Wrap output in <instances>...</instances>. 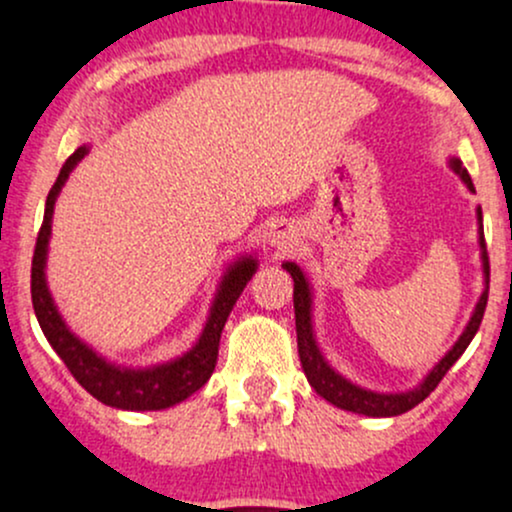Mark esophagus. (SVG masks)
<instances>
[{
    "label": "esophagus",
    "mask_w": 512,
    "mask_h": 512,
    "mask_svg": "<svg viewBox=\"0 0 512 512\" xmlns=\"http://www.w3.org/2000/svg\"><path fill=\"white\" fill-rule=\"evenodd\" d=\"M268 244H271L276 251H283L285 254V251H290L298 246V234H295V229L290 227V224L278 222V224H273L271 232H268Z\"/></svg>",
    "instance_id": "esophagus-1"
}]
</instances>
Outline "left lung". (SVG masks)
I'll return each mask as SVG.
<instances>
[{"label": "left lung", "instance_id": "1", "mask_svg": "<svg viewBox=\"0 0 512 512\" xmlns=\"http://www.w3.org/2000/svg\"><path fill=\"white\" fill-rule=\"evenodd\" d=\"M449 168L454 170L456 175L461 178V183L466 185L471 192L474 190V183H471L469 170L461 166L459 158H449ZM476 219H478V246H481V268H483V293L478 298L474 312H471L469 322H466L464 332L461 337L456 339L452 349L439 359V364H434V368L417 383L415 388L410 390H400V393H378V390H368L351 383L349 378H344L342 373L334 371L329 366V361L324 359V354L320 351V344H317L315 337V327H312V285L307 280L305 271L293 261H283L285 271L293 276V302H295V332H298V354H300V364L302 371H305L307 381L310 386L317 390V395H322L327 403L337 405V408L356 412V415H366V417H395L403 415L415 408L417 403L427 398L437 383L442 381L444 373L449 371L456 364L461 354L466 351V346L471 344V339L476 337L478 327H481L483 312H486V300H488V254H486V241H483V217H481V207L476 210Z\"/></svg>", "mask_w": 512, "mask_h": 512}]
</instances>
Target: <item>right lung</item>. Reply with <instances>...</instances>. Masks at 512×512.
Listing matches in <instances>:
<instances>
[{
  "label": "right lung",
  "instance_id": "right-lung-1",
  "mask_svg": "<svg viewBox=\"0 0 512 512\" xmlns=\"http://www.w3.org/2000/svg\"><path fill=\"white\" fill-rule=\"evenodd\" d=\"M90 153V146H80L68 161L60 168L56 185L48 192L46 212H43L41 232L36 239L34 263H31V300H34L36 320L46 334L48 344L63 359L68 371L73 373L75 381L80 383L92 398L109 408L119 410H166L173 405L183 403L195 390H200L210 381L214 364L219 354V337H222L224 322L229 312L234 310L236 300L244 293L246 283L258 268V258L254 254L239 256L229 263L227 273L219 280V288L214 293L210 315H207L205 327H202L200 339L192 344L178 359L163 361L156 366H119L97 354L90 344H85L70 327L65 324L63 315L53 302L51 290L46 280V261H48V241H51V224L56 200L63 190L65 180L70 178L75 166Z\"/></svg>",
  "mask_w": 512,
  "mask_h": 512
}]
</instances>
